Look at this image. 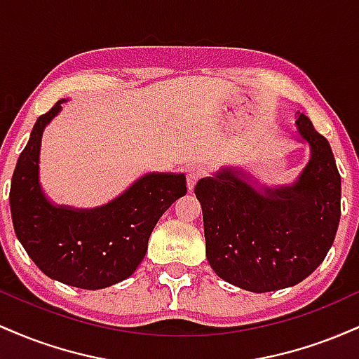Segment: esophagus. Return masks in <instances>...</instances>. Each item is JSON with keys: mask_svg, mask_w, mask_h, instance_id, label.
<instances>
[{"mask_svg": "<svg viewBox=\"0 0 359 359\" xmlns=\"http://www.w3.org/2000/svg\"><path fill=\"white\" fill-rule=\"evenodd\" d=\"M204 177V172L201 167H189L187 172H185V180H187V187L189 191H194L196 184L199 182L201 179Z\"/></svg>", "mask_w": 359, "mask_h": 359, "instance_id": "34e87169", "label": "esophagus"}]
</instances>
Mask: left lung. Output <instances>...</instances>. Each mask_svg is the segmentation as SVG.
<instances>
[{"label":"left lung","mask_w":359,"mask_h":359,"mask_svg":"<svg viewBox=\"0 0 359 359\" xmlns=\"http://www.w3.org/2000/svg\"><path fill=\"white\" fill-rule=\"evenodd\" d=\"M311 160L294 185L255 191L234 168L197 182L205 257L217 277L245 290H280L324 262L341 217V175L329 142L300 113Z\"/></svg>","instance_id":"8db88e82"}]
</instances>
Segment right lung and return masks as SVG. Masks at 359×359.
<instances>
[{
	"label": "right lung",
	"mask_w": 359,
	"mask_h": 359,
	"mask_svg": "<svg viewBox=\"0 0 359 359\" xmlns=\"http://www.w3.org/2000/svg\"><path fill=\"white\" fill-rule=\"evenodd\" d=\"M59 101L36 119L16 162L10 189L13 228L28 257L47 277L96 290L130 277L142 263L156 221L185 196L182 174H148L109 204L89 211L57 208L39 184L43 128L62 108Z\"/></svg>",
	"instance_id": "1"
}]
</instances>
